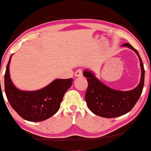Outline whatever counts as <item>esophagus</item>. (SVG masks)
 Wrapping results in <instances>:
<instances>
[{
	"mask_svg": "<svg viewBox=\"0 0 151 151\" xmlns=\"http://www.w3.org/2000/svg\"><path fill=\"white\" fill-rule=\"evenodd\" d=\"M75 76L76 77H81V76H82L81 70H77L75 73Z\"/></svg>",
	"mask_w": 151,
	"mask_h": 151,
	"instance_id": "esophagus-1",
	"label": "esophagus"
}]
</instances>
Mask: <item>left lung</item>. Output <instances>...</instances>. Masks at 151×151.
Wrapping results in <instances>:
<instances>
[{
  "label": "left lung",
  "mask_w": 151,
  "mask_h": 151,
  "mask_svg": "<svg viewBox=\"0 0 151 151\" xmlns=\"http://www.w3.org/2000/svg\"><path fill=\"white\" fill-rule=\"evenodd\" d=\"M122 46L128 47L137 54L141 68L140 81L137 87L129 91H120L108 87L96 77L92 71L85 70L83 74L87 78L85 100L87 106L95 115L104 118H116L129 113L139 99L144 86L145 70L139 53L129 43Z\"/></svg>",
  "instance_id": "8db88e82"
}]
</instances>
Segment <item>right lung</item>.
I'll list each match as a JSON object with an SVG mask.
<instances>
[{
  "label": "right lung",
  "instance_id": "obj_1",
  "mask_svg": "<svg viewBox=\"0 0 151 151\" xmlns=\"http://www.w3.org/2000/svg\"><path fill=\"white\" fill-rule=\"evenodd\" d=\"M12 56L4 76L6 95L11 106L22 119L29 122H42L52 117L60 109L65 93L72 85L73 78L55 79L41 89L22 91L17 88L10 78Z\"/></svg>",
  "mask_w": 151,
  "mask_h": 151
}]
</instances>
